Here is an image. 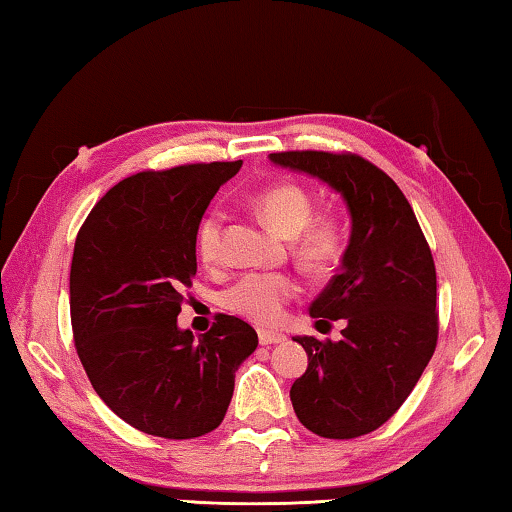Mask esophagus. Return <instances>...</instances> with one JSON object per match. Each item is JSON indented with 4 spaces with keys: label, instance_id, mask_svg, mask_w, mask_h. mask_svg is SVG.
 <instances>
[{
    "label": "esophagus",
    "instance_id": "34e87169",
    "mask_svg": "<svg viewBox=\"0 0 512 512\" xmlns=\"http://www.w3.org/2000/svg\"><path fill=\"white\" fill-rule=\"evenodd\" d=\"M258 341H261V345L283 343V341H286V334H281V332H270V329H261V332H258Z\"/></svg>",
    "mask_w": 512,
    "mask_h": 512
}]
</instances>
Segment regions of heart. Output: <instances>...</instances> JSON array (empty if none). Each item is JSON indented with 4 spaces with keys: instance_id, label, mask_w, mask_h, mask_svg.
Here are the masks:
<instances>
[{
    "instance_id": "1",
    "label": "heart",
    "mask_w": 512,
    "mask_h": 512,
    "mask_svg": "<svg viewBox=\"0 0 512 512\" xmlns=\"http://www.w3.org/2000/svg\"><path fill=\"white\" fill-rule=\"evenodd\" d=\"M256 210L267 224L288 238H295V251L302 263L322 267L332 263L343 247V231L334 219L311 222V196L297 185L267 187L256 196ZM224 215L210 210L196 229V251L206 265L222 261ZM300 293V281L288 272H249L224 290L222 302L229 311L256 325H277L286 316V306Z\"/></svg>"
}]
</instances>
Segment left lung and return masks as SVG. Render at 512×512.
<instances>
[{"instance_id":"left-lung-1","label":"left lung","mask_w":512,"mask_h":512,"mask_svg":"<svg viewBox=\"0 0 512 512\" xmlns=\"http://www.w3.org/2000/svg\"><path fill=\"white\" fill-rule=\"evenodd\" d=\"M277 167L318 178L343 196L350 240L338 274L311 304V318L345 320L341 341L295 336L306 373L290 387L304 428L352 439L389 421L437 345V274L400 187L350 153H272Z\"/></svg>"}]
</instances>
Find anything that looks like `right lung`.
<instances>
[{"instance_id": "1", "label": "right lung", "mask_w": 512, "mask_h": 512, "mask_svg": "<svg viewBox=\"0 0 512 512\" xmlns=\"http://www.w3.org/2000/svg\"><path fill=\"white\" fill-rule=\"evenodd\" d=\"M238 162L144 171L114 185L77 233L70 320L86 375L109 410L146 435L194 439L229 410L254 327L219 313L196 341L178 327L196 274V229Z\"/></svg>"}]
</instances>
